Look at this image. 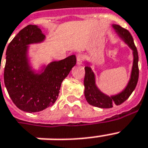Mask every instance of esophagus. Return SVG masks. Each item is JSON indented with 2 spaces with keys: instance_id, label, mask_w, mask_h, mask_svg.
I'll use <instances>...</instances> for the list:
<instances>
[{
  "instance_id": "esophagus-1",
  "label": "esophagus",
  "mask_w": 148,
  "mask_h": 148,
  "mask_svg": "<svg viewBox=\"0 0 148 148\" xmlns=\"http://www.w3.org/2000/svg\"><path fill=\"white\" fill-rule=\"evenodd\" d=\"M84 59V58L82 54H77V64H81Z\"/></svg>"
}]
</instances>
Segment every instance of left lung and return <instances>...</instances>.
<instances>
[{"instance_id":"left-lung-1","label":"left lung","mask_w":148,"mask_h":148,"mask_svg":"<svg viewBox=\"0 0 148 148\" xmlns=\"http://www.w3.org/2000/svg\"><path fill=\"white\" fill-rule=\"evenodd\" d=\"M113 28L120 38L124 40L130 48L133 51V65L131 70V77L124 90L115 95H108L103 94L97 88L95 81V74L90 66L87 65L84 76V96L89 104L101 108H111L114 104L120 105L124 103L130 97L135 89L138 81L139 69H138V53L135 47L133 38L127 30L123 28L117 24H112Z\"/></svg>"}]
</instances>
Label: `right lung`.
Returning <instances> with one entry per match:
<instances>
[{
	"mask_svg": "<svg viewBox=\"0 0 148 148\" xmlns=\"http://www.w3.org/2000/svg\"><path fill=\"white\" fill-rule=\"evenodd\" d=\"M45 40L39 27L30 24L15 36L6 51L4 84L15 105L28 113L41 111L55 103L62 81L76 64V57L71 55L44 65L38 71L34 70L29 60V45Z\"/></svg>",
	"mask_w": 148,
	"mask_h": 148,
	"instance_id": "obj_1",
	"label": "right lung"
}]
</instances>
